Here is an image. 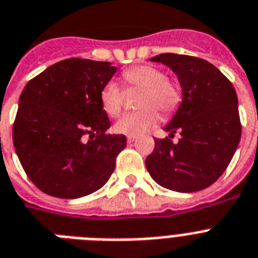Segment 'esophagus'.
<instances>
[{
    "instance_id": "esophagus-1",
    "label": "esophagus",
    "mask_w": 258,
    "mask_h": 258,
    "mask_svg": "<svg viewBox=\"0 0 258 258\" xmlns=\"http://www.w3.org/2000/svg\"><path fill=\"white\" fill-rule=\"evenodd\" d=\"M135 140H136L135 136H127V142H128V143H133V142H135Z\"/></svg>"
}]
</instances>
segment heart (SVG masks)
I'll list each match as a JSON object with an SVG mask.
<instances>
[{
  "mask_svg": "<svg viewBox=\"0 0 258 258\" xmlns=\"http://www.w3.org/2000/svg\"><path fill=\"white\" fill-rule=\"evenodd\" d=\"M124 79L128 85L144 87L140 96V111L123 115L115 123V131L128 136H138L147 133L159 120V112L164 115L171 114L180 102V93L176 86L165 79L162 70L150 66L140 64L124 71ZM100 103L103 110L110 116L120 114L123 104L122 90L114 81L107 82L100 90Z\"/></svg>",
  "mask_w": 258,
  "mask_h": 258,
  "instance_id": "1",
  "label": "heart"
}]
</instances>
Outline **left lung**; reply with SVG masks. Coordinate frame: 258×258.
Returning a JSON list of instances; mask_svg holds the SVG:
<instances>
[{
	"label": "left lung",
	"instance_id": "left-lung-1",
	"mask_svg": "<svg viewBox=\"0 0 258 258\" xmlns=\"http://www.w3.org/2000/svg\"><path fill=\"white\" fill-rule=\"evenodd\" d=\"M168 66L181 86V103L165 125L169 138L155 139L146 159L151 177L176 192H196L224 173L241 138L238 100L229 79L212 63L190 55L165 53L151 58Z\"/></svg>",
	"mask_w": 258,
	"mask_h": 258
}]
</instances>
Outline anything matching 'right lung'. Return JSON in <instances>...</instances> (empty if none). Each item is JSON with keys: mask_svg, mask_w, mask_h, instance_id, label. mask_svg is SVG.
Returning a JSON list of instances; mask_svg holds the SVG:
<instances>
[{"mask_svg": "<svg viewBox=\"0 0 258 258\" xmlns=\"http://www.w3.org/2000/svg\"><path fill=\"white\" fill-rule=\"evenodd\" d=\"M115 73L110 62L69 58L25 86L13 124L14 150L42 192L83 198L103 187L114 172L127 140L106 134L111 123L100 90Z\"/></svg>", "mask_w": 258, "mask_h": 258, "instance_id": "add662e5", "label": "right lung"}]
</instances>
